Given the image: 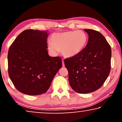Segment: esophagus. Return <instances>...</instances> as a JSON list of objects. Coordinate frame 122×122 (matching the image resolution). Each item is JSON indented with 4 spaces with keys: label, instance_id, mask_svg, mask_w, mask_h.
Returning <instances> with one entry per match:
<instances>
[{
    "label": "esophagus",
    "instance_id": "34e87169",
    "mask_svg": "<svg viewBox=\"0 0 122 122\" xmlns=\"http://www.w3.org/2000/svg\"><path fill=\"white\" fill-rule=\"evenodd\" d=\"M62 66H65L64 62V60H62Z\"/></svg>",
    "mask_w": 122,
    "mask_h": 122
}]
</instances>
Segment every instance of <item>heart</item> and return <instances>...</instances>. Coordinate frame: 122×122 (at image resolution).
<instances>
[{"mask_svg": "<svg viewBox=\"0 0 122 122\" xmlns=\"http://www.w3.org/2000/svg\"><path fill=\"white\" fill-rule=\"evenodd\" d=\"M88 39V36L82 30L55 33L51 36L48 49L54 54L61 51L65 57H73L84 49Z\"/></svg>", "mask_w": 122, "mask_h": 122, "instance_id": "heart-1", "label": "heart"}]
</instances>
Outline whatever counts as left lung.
I'll list each match as a JSON object with an SVG mask.
<instances>
[{"instance_id": "obj_1", "label": "left lung", "mask_w": 122, "mask_h": 122, "mask_svg": "<svg viewBox=\"0 0 122 122\" xmlns=\"http://www.w3.org/2000/svg\"><path fill=\"white\" fill-rule=\"evenodd\" d=\"M88 33V43L77 56L64 60L69 82L76 92L86 94L99 89L107 79L111 68V48L104 36L93 29Z\"/></svg>"}]
</instances>
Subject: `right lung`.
I'll use <instances>...</instances> for the list:
<instances>
[{"label":"right lung","mask_w":122,"mask_h":122,"mask_svg":"<svg viewBox=\"0 0 122 122\" xmlns=\"http://www.w3.org/2000/svg\"><path fill=\"white\" fill-rule=\"evenodd\" d=\"M47 31L27 29L9 47L8 74L20 92L30 96L46 93L62 66L59 56L48 55Z\"/></svg>","instance_id":"obj_1"}]
</instances>
